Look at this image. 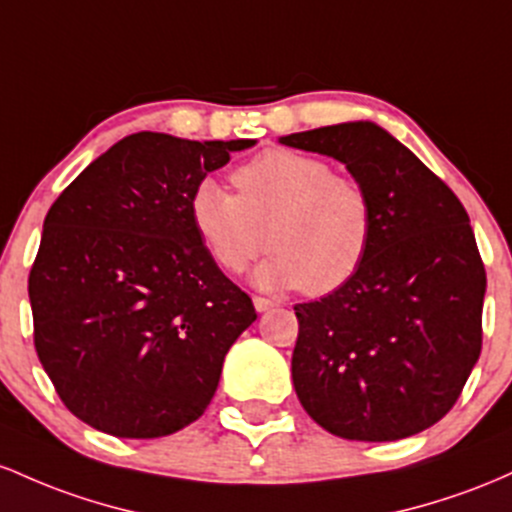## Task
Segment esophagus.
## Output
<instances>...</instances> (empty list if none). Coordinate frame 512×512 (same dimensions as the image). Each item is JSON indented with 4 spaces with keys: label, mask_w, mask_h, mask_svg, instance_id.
I'll list each match as a JSON object with an SVG mask.
<instances>
[{
    "label": "esophagus",
    "mask_w": 512,
    "mask_h": 512,
    "mask_svg": "<svg viewBox=\"0 0 512 512\" xmlns=\"http://www.w3.org/2000/svg\"><path fill=\"white\" fill-rule=\"evenodd\" d=\"M254 307H256V312H268V309H273L275 307V302L273 300H268V297H254Z\"/></svg>",
    "instance_id": "34e87169"
}]
</instances>
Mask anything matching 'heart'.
<instances>
[{"label": "heart", "mask_w": 512, "mask_h": 512, "mask_svg": "<svg viewBox=\"0 0 512 512\" xmlns=\"http://www.w3.org/2000/svg\"><path fill=\"white\" fill-rule=\"evenodd\" d=\"M237 195L203 179L188 200L191 225L212 261L241 273L263 246L271 254L251 280L261 290L321 297L341 290L363 266L375 232L370 195L321 157L273 147L232 174Z\"/></svg>", "instance_id": "heart-1"}]
</instances>
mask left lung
I'll list each match as a JSON object with an SVG mask.
<instances>
[{
  "label": "left lung",
  "mask_w": 512,
  "mask_h": 512,
  "mask_svg": "<svg viewBox=\"0 0 512 512\" xmlns=\"http://www.w3.org/2000/svg\"><path fill=\"white\" fill-rule=\"evenodd\" d=\"M280 142L346 164L375 210L355 278L295 304L297 399L338 438L421 433L455 406L481 353L486 271L467 210L409 147L367 120Z\"/></svg>",
  "instance_id": "1"
}]
</instances>
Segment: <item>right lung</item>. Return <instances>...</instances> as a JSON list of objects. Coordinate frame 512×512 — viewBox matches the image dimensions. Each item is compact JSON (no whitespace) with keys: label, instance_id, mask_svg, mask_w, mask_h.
I'll list each match as a JSON object with an SVG mask.
<instances>
[{"label":"right lung","instance_id":"add662e5","mask_svg":"<svg viewBox=\"0 0 512 512\" xmlns=\"http://www.w3.org/2000/svg\"><path fill=\"white\" fill-rule=\"evenodd\" d=\"M251 145L135 132L48 210L28 275L33 343L79 421L147 440L208 409L227 350L256 309L198 239L188 200Z\"/></svg>","mask_w":512,"mask_h":512}]
</instances>
